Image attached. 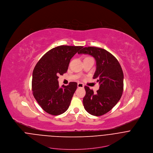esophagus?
Here are the masks:
<instances>
[{"instance_id": "34e87169", "label": "esophagus", "mask_w": 153, "mask_h": 153, "mask_svg": "<svg viewBox=\"0 0 153 153\" xmlns=\"http://www.w3.org/2000/svg\"><path fill=\"white\" fill-rule=\"evenodd\" d=\"M78 87L82 88L84 87V85L82 83H78Z\"/></svg>"}]
</instances>
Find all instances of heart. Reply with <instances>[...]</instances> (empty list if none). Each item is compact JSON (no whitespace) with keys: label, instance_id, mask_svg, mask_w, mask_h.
Wrapping results in <instances>:
<instances>
[{"label":"heart","instance_id":"1","mask_svg":"<svg viewBox=\"0 0 153 153\" xmlns=\"http://www.w3.org/2000/svg\"><path fill=\"white\" fill-rule=\"evenodd\" d=\"M87 58H88V57H87Z\"/></svg>","mask_w":153,"mask_h":153}]
</instances>
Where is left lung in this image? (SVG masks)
I'll list each match as a JSON object with an SVG mask.
<instances>
[{
    "mask_svg": "<svg viewBox=\"0 0 153 153\" xmlns=\"http://www.w3.org/2000/svg\"><path fill=\"white\" fill-rule=\"evenodd\" d=\"M79 54H88L96 61V71L93 78L100 84V89L94 94L93 90L85 86V96L83 104L88 112L101 116L109 112L120 100L124 88V74L116 58L104 49L85 47Z\"/></svg>",
    "mask_w": 153,
    "mask_h": 153,
    "instance_id": "8db88e82",
    "label": "left lung"
}]
</instances>
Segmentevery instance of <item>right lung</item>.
<instances>
[{
    "instance_id": "right-lung-1",
    "label": "right lung",
    "mask_w": 153,
    "mask_h": 153,
    "mask_svg": "<svg viewBox=\"0 0 153 153\" xmlns=\"http://www.w3.org/2000/svg\"><path fill=\"white\" fill-rule=\"evenodd\" d=\"M83 46L61 45L47 52L38 62L32 74L33 95L47 113L58 115L68 109L77 83L59 87L58 75L67 72L71 59Z\"/></svg>"
}]
</instances>
